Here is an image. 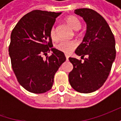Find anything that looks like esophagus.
<instances>
[{
    "mask_svg": "<svg viewBox=\"0 0 121 121\" xmlns=\"http://www.w3.org/2000/svg\"><path fill=\"white\" fill-rule=\"evenodd\" d=\"M65 57H66L67 60H68V59H69V55L68 54H65Z\"/></svg>",
    "mask_w": 121,
    "mask_h": 121,
    "instance_id": "esophagus-1",
    "label": "esophagus"
}]
</instances>
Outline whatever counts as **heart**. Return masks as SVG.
Returning <instances> with one entry per match:
<instances>
[{"label": "heart", "mask_w": 121, "mask_h": 121, "mask_svg": "<svg viewBox=\"0 0 121 121\" xmlns=\"http://www.w3.org/2000/svg\"><path fill=\"white\" fill-rule=\"evenodd\" d=\"M65 22L73 30L77 31L81 28V22L75 17H68L67 18H66V19H65ZM50 38L52 40L55 41L57 39V37L56 35V31H55V28L54 27H52L50 31ZM76 46H77V43L75 41H67V42L64 41V42H59L56 46V48L57 50L69 54L75 48Z\"/></svg>", "instance_id": "heart-1"}]
</instances>
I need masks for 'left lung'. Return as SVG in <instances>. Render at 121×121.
Instances as JSON below:
<instances>
[{"label":"left lung","mask_w":121,"mask_h":121,"mask_svg":"<svg viewBox=\"0 0 121 121\" xmlns=\"http://www.w3.org/2000/svg\"><path fill=\"white\" fill-rule=\"evenodd\" d=\"M74 13L86 23V34L75 53L84 62L69 57L73 65L69 74L70 85L80 93H91L103 86L116 57L115 40L108 24L98 13L90 9H79Z\"/></svg>","instance_id":"left-lung-1"}]
</instances>
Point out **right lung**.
Wrapping results in <instances>:
<instances>
[{
	"mask_svg": "<svg viewBox=\"0 0 121 121\" xmlns=\"http://www.w3.org/2000/svg\"><path fill=\"white\" fill-rule=\"evenodd\" d=\"M61 13L34 10L23 17L13 30L9 47L17 79L26 90L42 94L53 85L54 75L66 60L63 52L52 48L50 31ZM50 51L52 54L42 58Z\"/></svg>",
	"mask_w": 121,
	"mask_h": 121,
	"instance_id": "add662e5",
	"label": "right lung"
}]
</instances>
